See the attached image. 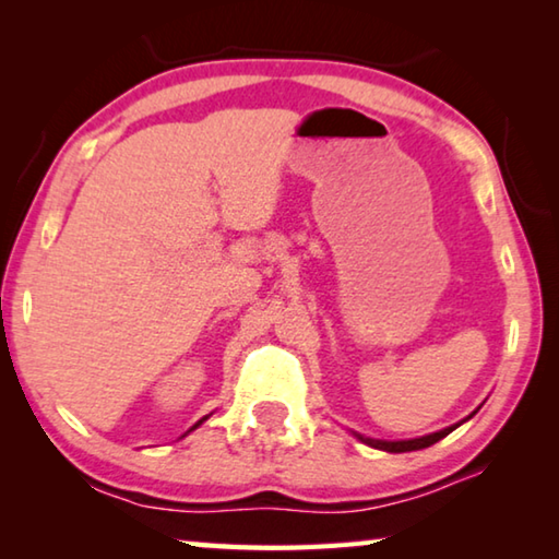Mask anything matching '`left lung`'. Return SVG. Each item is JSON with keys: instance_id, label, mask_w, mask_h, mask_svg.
Listing matches in <instances>:
<instances>
[{"instance_id": "8db88e82", "label": "left lung", "mask_w": 559, "mask_h": 559, "mask_svg": "<svg viewBox=\"0 0 559 559\" xmlns=\"http://www.w3.org/2000/svg\"><path fill=\"white\" fill-rule=\"evenodd\" d=\"M478 412V409H476ZM476 412H471L466 419H461L459 424H453V427H447V429H441V431H433V433H427V437H419V439H404V441H386V439H370V437H362V433H357V431H353V437L355 439H359L362 443H367V447H372V449H380V451H386V453H406V451H419V449H429L431 443H437V441H441L443 437H449V433L453 431V429H459L463 421H468L473 414Z\"/></svg>"}]
</instances>
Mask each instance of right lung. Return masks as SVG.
<instances>
[{"label": "right lung", "mask_w": 559, "mask_h": 559, "mask_svg": "<svg viewBox=\"0 0 559 559\" xmlns=\"http://www.w3.org/2000/svg\"><path fill=\"white\" fill-rule=\"evenodd\" d=\"M210 416H212V414H206V416H202V419H200V421H197V424H194V427H192V429H189V431H194L197 427H202V424H204L206 419H210ZM189 431H187V433H189ZM187 433H185V437H187Z\"/></svg>", "instance_id": "obj_1"}]
</instances>
